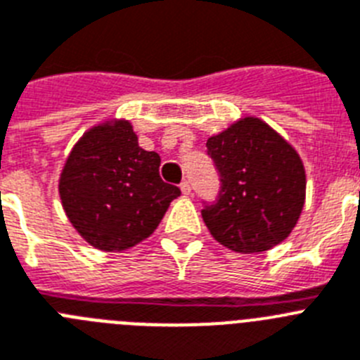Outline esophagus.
I'll return each instance as SVG.
<instances>
[{
	"label": "esophagus",
	"mask_w": 360,
	"mask_h": 360,
	"mask_svg": "<svg viewBox=\"0 0 360 360\" xmlns=\"http://www.w3.org/2000/svg\"><path fill=\"white\" fill-rule=\"evenodd\" d=\"M179 188L181 192H183V195H190V192H192V186H190V183L186 179L179 184Z\"/></svg>",
	"instance_id": "esophagus-1"
}]
</instances>
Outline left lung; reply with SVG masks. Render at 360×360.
Listing matches in <instances>:
<instances>
[{
    "label": "left lung",
    "instance_id": "obj_1",
    "mask_svg": "<svg viewBox=\"0 0 360 360\" xmlns=\"http://www.w3.org/2000/svg\"><path fill=\"white\" fill-rule=\"evenodd\" d=\"M221 176L214 205L201 212L217 243L259 254L283 243L301 217L306 172L297 150L259 117H243L208 137Z\"/></svg>",
    "mask_w": 360,
    "mask_h": 360
}]
</instances>
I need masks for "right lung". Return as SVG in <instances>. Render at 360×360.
I'll list each match as a JSON object with an SVG mask.
<instances>
[{"instance_id": "obj_1", "label": "right lung", "mask_w": 360, "mask_h": 360, "mask_svg": "<svg viewBox=\"0 0 360 360\" xmlns=\"http://www.w3.org/2000/svg\"><path fill=\"white\" fill-rule=\"evenodd\" d=\"M161 158L137 143L132 123L108 120L86 130L59 176L72 226L94 248L123 252L154 233L181 190L159 177Z\"/></svg>"}]
</instances>
